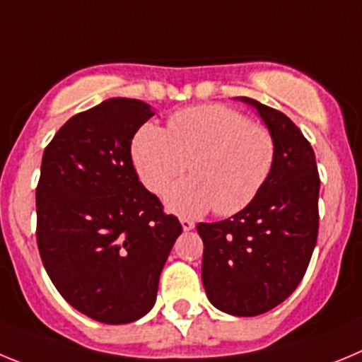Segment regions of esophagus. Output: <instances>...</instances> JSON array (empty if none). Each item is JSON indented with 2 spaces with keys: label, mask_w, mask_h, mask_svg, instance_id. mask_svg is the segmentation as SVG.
Instances as JSON below:
<instances>
[{
  "label": "esophagus",
  "mask_w": 362,
  "mask_h": 362,
  "mask_svg": "<svg viewBox=\"0 0 362 362\" xmlns=\"http://www.w3.org/2000/svg\"><path fill=\"white\" fill-rule=\"evenodd\" d=\"M180 223H182V229H184V230H193L194 229V221L187 220V218H182Z\"/></svg>",
  "instance_id": "1"
}]
</instances>
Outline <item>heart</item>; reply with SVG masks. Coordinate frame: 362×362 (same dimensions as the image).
Wrapping results in <instances>:
<instances>
[{"label": "heart", "instance_id": "1", "mask_svg": "<svg viewBox=\"0 0 362 362\" xmlns=\"http://www.w3.org/2000/svg\"><path fill=\"white\" fill-rule=\"evenodd\" d=\"M274 155L269 129L223 104L173 113L168 129L144 124L132 144L136 175L151 193H162L189 162L191 178L164 194L168 211L180 216L242 211L269 178Z\"/></svg>", "mask_w": 362, "mask_h": 362}]
</instances>
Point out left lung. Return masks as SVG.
<instances>
[{
    "instance_id": "1",
    "label": "left lung",
    "mask_w": 362,
    "mask_h": 362,
    "mask_svg": "<svg viewBox=\"0 0 362 362\" xmlns=\"http://www.w3.org/2000/svg\"><path fill=\"white\" fill-rule=\"evenodd\" d=\"M274 139L272 171L247 207L229 220L198 223L202 281L218 310L240 317L269 312L303 279L319 229V175L310 142L285 113L250 97Z\"/></svg>"
}]
</instances>
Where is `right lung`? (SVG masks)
Instances as JSON below:
<instances>
[{"mask_svg": "<svg viewBox=\"0 0 362 362\" xmlns=\"http://www.w3.org/2000/svg\"><path fill=\"white\" fill-rule=\"evenodd\" d=\"M153 115L142 100H104L71 117L41 162L35 205L47 274L71 307L106 325L151 310L182 233L133 168V136Z\"/></svg>", "mask_w": 362, "mask_h": 362, "instance_id": "obj_1", "label": "right lung"}]
</instances>
